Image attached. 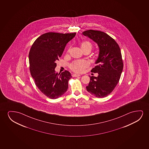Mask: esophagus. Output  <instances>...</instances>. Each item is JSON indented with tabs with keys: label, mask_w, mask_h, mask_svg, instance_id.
Masks as SVG:
<instances>
[{
	"label": "esophagus",
	"mask_w": 149,
	"mask_h": 149,
	"mask_svg": "<svg viewBox=\"0 0 149 149\" xmlns=\"http://www.w3.org/2000/svg\"><path fill=\"white\" fill-rule=\"evenodd\" d=\"M72 76L73 77H79V76H80V75H79V74H73L72 75Z\"/></svg>",
	"instance_id": "34e87169"
}]
</instances>
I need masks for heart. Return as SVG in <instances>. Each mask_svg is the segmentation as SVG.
Returning <instances> with one entry per match:
<instances>
[{
	"label": "heart",
	"instance_id": "obj_1",
	"mask_svg": "<svg viewBox=\"0 0 149 149\" xmlns=\"http://www.w3.org/2000/svg\"><path fill=\"white\" fill-rule=\"evenodd\" d=\"M92 45L91 43L85 41L82 42L81 44V48L83 50L86 48H91L92 49ZM69 51V50L68 51ZM89 63L88 61H77L73 62L71 64L70 68L73 71L77 72V73H82L84 71L86 68L88 67Z\"/></svg>",
	"mask_w": 149,
	"mask_h": 149
}]
</instances>
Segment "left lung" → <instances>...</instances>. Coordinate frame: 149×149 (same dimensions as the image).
I'll list each match as a JSON object with an SVG mask.
<instances>
[{"label":"left lung","instance_id":"left-lung-1","mask_svg":"<svg viewBox=\"0 0 149 149\" xmlns=\"http://www.w3.org/2000/svg\"><path fill=\"white\" fill-rule=\"evenodd\" d=\"M82 35L92 39L98 45L99 53L91 72L97 77L90 76L86 90L97 98H104L111 93L118 84L123 69L120 48L114 39L101 31L88 30Z\"/></svg>","mask_w":149,"mask_h":149}]
</instances>
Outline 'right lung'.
<instances>
[{"mask_svg":"<svg viewBox=\"0 0 149 149\" xmlns=\"http://www.w3.org/2000/svg\"><path fill=\"white\" fill-rule=\"evenodd\" d=\"M75 35L76 33H46L38 38L31 47L29 53L31 75L40 91L52 99L59 98L67 91L71 75L68 71L56 73V61Z\"/></svg>","mask_w":149,"mask_h":149,"instance_id":"right-lung-1","label":"right lung"}]
</instances>
